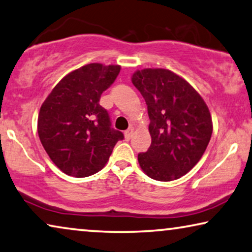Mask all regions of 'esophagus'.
I'll return each instance as SVG.
<instances>
[{
    "label": "esophagus",
    "mask_w": 252,
    "mask_h": 252,
    "mask_svg": "<svg viewBox=\"0 0 252 252\" xmlns=\"http://www.w3.org/2000/svg\"><path fill=\"white\" fill-rule=\"evenodd\" d=\"M133 134H134V127H129V128L125 132L126 140H130V138H132V136H133Z\"/></svg>",
    "instance_id": "34e87169"
}]
</instances>
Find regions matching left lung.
I'll return each instance as SVG.
<instances>
[{
  "label": "left lung",
  "mask_w": 252,
  "mask_h": 252,
  "mask_svg": "<svg viewBox=\"0 0 252 252\" xmlns=\"http://www.w3.org/2000/svg\"><path fill=\"white\" fill-rule=\"evenodd\" d=\"M132 82L148 105L151 145L138 153L142 170L156 181L177 180L194 167L209 143L213 122L206 102L167 69H143Z\"/></svg>",
  "instance_id": "8db88e82"
}]
</instances>
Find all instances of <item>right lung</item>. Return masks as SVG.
I'll return each mask as SVG.
<instances>
[{
    "label": "right lung",
    "instance_id": "1",
    "mask_svg": "<svg viewBox=\"0 0 252 252\" xmlns=\"http://www.w3.org/2000/svg\"><path fill=\"white\" fill-rule=\"evenodd\" d=\"M119 71L120 65H83L61 79L43 102L37 119L39 140L51 160L69 176L97 173L124 138L99 103Z\"/></svg>",
    "mask_w": 252,
    "mask_h": 252
}]
</instances>
